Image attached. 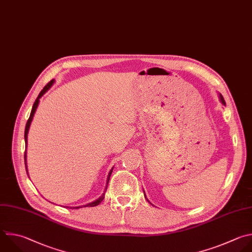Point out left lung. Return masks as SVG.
<instances>
[{
	"label": "left lung",
	"instance_id": "obj_1",
	"mask_svg": "<svg viewBox=\"0 0 252 252\" xmlns=\"http://www.w3.org/2000/svg\"><path fill=\"white\" fill-rule=\"evenodd\" d=\"M220 102L223 104V105H225V103H224V100H223V98H222V96L220 94ZM149 202V201H148Z\"/></svg>",
	"mask_w": 252,
	"mask_h": 252
}]
</instances>
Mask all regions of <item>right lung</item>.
Segmentation results:
<instances>
[{"instance_id":"add662e5","label":"right lung","mask_w":252,"mask_h":252,"mask_svg":"<svg viewBox=\"0 0 252 252\" xmlns=\"http://www.w3.org/2000/svg\"><path fill=\"white\" fill-rule=\"evenodd\" d=\"M53 83H54V80H51L49 83H47V85H45L44 86V88L41 90V92L39 93V95H38V97L36 98V100H35V102H34V104H33V106H32V113H31V116H30V118H29V120H28V123H27V125H26V129H25V142H26V151H25V164H26V169H27V173H28V175H29V172H28V164H27V146H28V133H29V129H30V126H31V124H32V119H33V116H34V113H35V111H36V109H37V106H38V104H39V99L50 89V87L53 85ZM113 169H114V167L113 168L110 170V172H109V175H108V178H107V185H106V188H105V191H104V193H103V195L99 198V199H97L96 201H94V202H92V203H89V204H87V205H84V206H79V207H73V209H79V208H83V207H95V206H98L103 200H104V198H105V192L107 191V187H108V184H109V181H110V177H111V174H112V172H113Z\"/></svg>"}]
</instances>
